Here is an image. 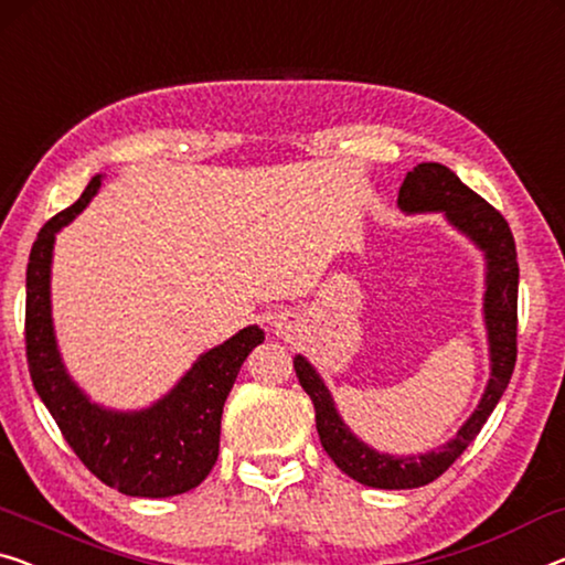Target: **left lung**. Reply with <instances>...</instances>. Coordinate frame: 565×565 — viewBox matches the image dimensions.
<instances>
[{
  "label": "left lung",
  "instance_id": "8db88e82",
  "mask_svg": "<svg viewBox=\"0 0 565 565\" xmlns=\"http://www.w3.org/2000/svg\"><path fill=\"white\" fill-rule=\"evenodd\" d=\"M398 205L406 213H444L454 228L461 231L484 250L487 258V291H484V324L490 337V383H487L482 401L467 424L441 449L420 454V457H391L370 449L344 426L334 408V401L322 377L305 358H294V370L301 388L315 403L317 434L324 451L344 475L360 484L377 487V490H414L441 477L461 451L477 439L484 420L498 406L504 388H508L512 370L518 360V250L515 238L504 217L490 202L482 200L475 190L454 174L449 167L439 162H424L414 167L401 184Z\"/></svg>",
  "mask_w": 565,
  "mask_h": 565
}]
</instances>
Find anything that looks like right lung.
Segmentation results:
<instances>
[{
	"mask_svg": "<svg viewBox=\"0 0 565 565\" xmlns=\"http://www.w3.org/2000/svg\"><path fill=\"white\" fill-rule=\"evenodd\" d=\"M100 188L88 182L78 202L42 225L28 264L24 344L32 385L65 441L100 482L131 498H172L210 475L221 449V416L243 360L264 342V330L246 327L198 358L180 383L145 411H108L90 403L71 381L57 352L50 317V264L55 233L73 221Z\"/></svg>",
	"mask_w": 565,
	"mask_h": 565,
	"instance_id": "1",
	"label": "right lung"
}]
</instances>
